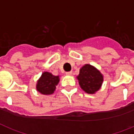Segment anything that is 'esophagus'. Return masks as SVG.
<instances>
[{"label":"esophagus","mask_w":134,"mask_h":134,"mask_svg":"<svg viewBox=\"0 0 134 134\" xmlns=\"http://www.w3.org/2000/svg\"><path fill=\"white\" fill-rule=\"evenodd\" d=\"M72 71H69V72H66V74H67V76H71L72 75Z\"/></svg>","instance_id":"34e87169"}]
</instances>
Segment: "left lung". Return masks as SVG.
I'll use <instances>...</instances> for the list:
<instances>
[{"mask_svg":"<svg viewBox=\"0 0 134 134\" xmlns=\"http://www.w3.org/2000/svg\"><path fill=\"white\" fill-rule=\"evenodd\" d=\"M81 88L88 94H95L100 89L103 81L99 71L89 64L84 65L77 76Z\"/></svg>","mask_w":134,"mask_h":134,"instance_id":"left-lung-1","label":"left lung"}]
</instances>
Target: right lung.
<instances>
[{"mask_svg":"<svg viewBox=\"0 0 134 134\" xmlns=\"http://www.w3.org/2000/svg\"><path fill=\"white\" fill-rule=\"evenodd\" d=\"M59 81L58 76H54L51 73L45 71L37 80L36 85L37 91L42 95H51L54 92Z\"/></svg>","mask_w":134,"mask_h":134,"instance_id":"add662e5","label":"right lung"}]
</instances>
